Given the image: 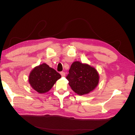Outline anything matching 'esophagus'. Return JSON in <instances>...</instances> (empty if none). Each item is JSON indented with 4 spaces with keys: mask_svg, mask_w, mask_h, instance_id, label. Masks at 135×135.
I'll list each match as a JSON object with an SVG mask.
<instances>
[{
    "mask_svg": "<svg viewBox=\"0 0 135 135\" xmlns=\"http://www.w3.org/2000/svg\"><path fill=\"white\" fill-rule=\"evenodd\" d=\"M60 74L61 75V76H65V73L62 71V72L60 73Z\"/></svg>",
    "mask_w": 135,
    "mask_h": 135,
    "instance_id": "1",
    "label": "esophagus"
}]
</instances>
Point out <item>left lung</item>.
Wrapping results in <instances>:
<instances>
[{"instance_id":"1","label":"left lung","mask_w":135,"mask_h":135,"mask_svg":"<svg viewBox=\"0 0 135 135\" xmlns=\"http://www.w3.org/2000/svg\"><path fill=\"white\" fill-rule=\"evenodd\" d=\"M66 78L73 90L80 95L93 90L99 80V74L95 68L78 61L72 64Z\"/></svg>"}]
</instances>
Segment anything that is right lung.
I'll return each mask as SVG.
<instances>
[{"label": "right lung", "mask_w": 135, "mask_h": 135, "mask_svg": "<svg viewBox=\"0 0 135 135\" xmlns=\"http://www.w3.org/2000/svg\"><path fill=\"white\" fill-rule=\"evenodd\" d=\"M61 77L55 69L43 64L35 67L30 73L28 81L32 88L40 93L49 91Z\"/></svg>", "instance_id": "right-lung-1"}]
</instances>
